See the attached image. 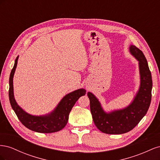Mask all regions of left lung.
<instances>
[{"label": "left lung", "mask_w": 160, "mask_h": 160, "mask_svg": "<svg viewBox=\"0 0 160 160\" xmlns=\"http://www.w3.org/2000/svg\"><path fill=\"white\" fill-rule=\"evenodd\" d=\"M129 52L139 61L140 85L133 101L128 107L106 113L98 99L91 92L88 93L94 123L105 133L122 134L133 129L146 115L151 103L152 79L146 58L135 45L129 47Z\"/></svg>", "instance_id": "1"}]
</instances>
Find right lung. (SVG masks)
Instances as JSON below:
<instances>
[{
    "label": "right lung",
    "mask_w": 160,
    "mask_h": 160,
    "mask_svg": "<svg viewBox=\"0 0 160 160\" xmlns=\"http://www.w3.org/2000/svg\"><path fill=\"white\" fill-rule=\"evenodd\" d=\"M18 56L16 58L14 65L9 77V100L12 109L20 122L26 128L38 133H49L57 132L63 129L69 119L71 109L80 97L86 94L84 89H79L66 95L55 109L45 115H32L27 113L16 102L13 92V77L17 68Z\"/></svg>",
    "instance_id": "obj_1"
}]
</instances>
